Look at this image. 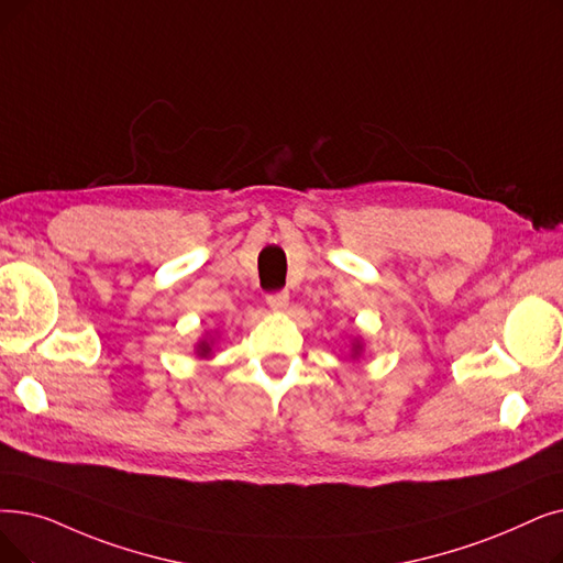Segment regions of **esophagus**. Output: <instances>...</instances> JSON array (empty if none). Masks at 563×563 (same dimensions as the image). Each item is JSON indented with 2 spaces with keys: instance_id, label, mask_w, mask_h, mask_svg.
Listing matches in <instances>:
<instances>
[{
  "instance_id": "esophagus-1",
  "label": "esophagus",
  "mask_w": 563,
  "mask_h": 563,
  "mask_svg": "<svg viewBox=\"0 0 563 563\" xmlns=\"http://www.w3.org/2000/svg\"><path fill=\"white\" fill-rule=\"evenodd\" d=\"M266 306L272 308L274 312H283L289 306V295H287V291H276V295H268Z\"/></svg>"
}]
</instances>
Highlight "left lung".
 <instances>
[{
  "mask_svg": "<svg viewBox=\"0 0 563 563\" xmlns=\"http://www.w3.org/2000/svg\"><path fill=\"white\" fill-rule=\"evenodd\" d=\"M363 350H365V345H363V338H361V335H354V338L350 340V358H352V361L361 358Z\"/></svg>",
  "mask_w": 563,
  "mask_h": 563,
  "instance_id": "obj_1",
  "label": "left lung"
}]
</instances>
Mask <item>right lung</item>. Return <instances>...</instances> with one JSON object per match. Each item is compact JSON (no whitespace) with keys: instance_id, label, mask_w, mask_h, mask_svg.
<instances>
[{"instance_id":"add662e5","label":"right lung","mask_w":563,"mask_h":563,"mask_svg":"<svg viewBox=\"0 0 563 563\" xmlns=\"http://www.w3.org/2000/svg\"><path fill=\"white\" fill-rule=\"evenodd\" d=\"M216 340H218L216 333H205L198 342H195V354H198L200 358H211Z\"/></svg>"}]
</instances>
